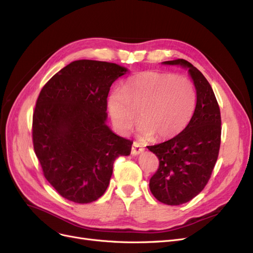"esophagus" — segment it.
<instances>
[{
  "label": "esophagus",
  "mask_w": 253,
  "mask_h": 253,
  "mask_svg": "<svg viewBox=\"0 0 253 253\" xmlns=\"http://www.w3.org/2000/svg\"><path fill=\"white\" fill-rule=\"evenodd\" d=\"M144 151V148L142 147V145L140 144V143H138V142H133V144H132V149H131V153L133 155H138V154H140L141 152H143Z\"/></svg>",
  "instance_id": "1"
}]
</instances>
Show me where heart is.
I'll list each match as a JSON object with an SVG mask.
<instances>
[{"mask_svg":"<svg viewBox=\"0 0 253 253\" xmlns=\"http://www.w3.org/2000/svg\"><path fill=\"white\" fill-rule=\"evenodd\" d=\"M196 103L194 85L183 77L160 72H143L129 78L124 89L112 90L108 109L121 133L132 128L139 117L145 138H172L186 127Z\"/></svg>","mask_w":253,"mask_h":253,"instance_id":"heart-1","label":"heart"}]
</instances>
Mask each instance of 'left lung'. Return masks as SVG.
I'll return each mask as SVG.
<instances>
[{"mask_svg":"<svg viewBox=\"0 0 253 253\" xmlns=\"http://www.w3.org/2000/svg\"><path fill=\"white\" fill-rule=\"evenodd\" d=\"M165 64L189 68L196 89V106L188 126L163 143L149 145L159 160L150 179V190L157 201L169 206L188 203L208 183L220 147V111L210 83L187 60Z\"/></svg>","mask_w":253,"mask_h":253,"instance_id":"1","label":"left lung"}]
</instances>
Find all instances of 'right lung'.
<instances>
[{"mask_svg":"<svg viewBox=\"0 0 253 253\" xmlns=\"http://www.w3.org/2000/svg\"><path fill=\"white\" fill-rule=\"evenodd\" d=\"M127 72L118 64L74 61L46 82L33 115V143L43 174L57 192L77 204L101 197L115 159L133 141L105 125L113 82Z\"/></svg>","mask_w":253,"mask_h":253,"instance_id":"1","label":"right lung"}]
</instances>
